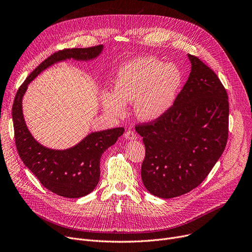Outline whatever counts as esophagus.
I'll return each instance as SVG.
<instances>
[{
	"mask_svg": "<svg viewBox=\"0 0 252 252\" xmlns=\"http://www.w3.org/2000/svg\"><path fill=\"white\" fill-rule=\"evenodd\" d=\"M125 138L127 139V140H136L138 138V136H137V134L135 133L134 130H130L129 129L125 134Z\"/></svg>",
	"mask_w": 252,
	"mask_h": 252,
	"instance_id": "esophagus-1",
	"label": "esophagus"
}]
</instances>
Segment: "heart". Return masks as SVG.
<instances>
[{
  "mask_svg": "<svg viewBox=\"0 0 252 252\" xmlns=\"http://www.w3.org/2000/svg\"><path fill=\"white\" fill-rule=\"evenodd\" d=\"M183 75L175 64H164L147 57L130 61L119 69L115 92H104L105 110L123 116L126 103H136L137 116L145 122L156 121L173 106L182 84Z\"/></svg>",
  "mask_w": 252,
  "mask_h": 252,
  "instance_id": "b5f03b06",
  "label": "heart"
}]
</instances>
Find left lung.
Wrapping results in <instances>:
<instances>
[{"mask_svg":"<svg viewBox=\"0 0 252 252\" xmlns=\"http://www.w3.org/2000/svg\"><path fill=\"white\" fill-rule=\"evenodd\" d=\"M188 57L191 72L174 105L156 121L136 126L145 145L144 186L166 199L199 186L228 141L227 91L206 64Z\"/></svg>","mask_w":252,"mask_h":252,"instance_id":"1","label":"left lung"}]
</instances>
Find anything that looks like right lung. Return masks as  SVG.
I'll return each mask as SVG.
<instances>
[{
    "label": "right lung",
    "mask_w": 252,
    "mask_h": 252,
    "mask_svg": "<svg viewBox=\"0 0 252 252\" xmlns=\"http://www.w3.org/2000/svg\"><path fill=\"white\" fill-rule=\"evenodd\" d=\"M103 45L90 48H73L58 51L44 60L28 76L18 89L12 106L14 137L18 154L23 163L49 191L66 198H79L96 188L100 179V159L105 150L112 146L125 128L115 127L89 134L75 146L55 150L39 144L25 125L22 113V97L29 84L54 63L74 59L88 61L98 57Z\"/></svg>",
    "instance_id": "obj_1"
}]
</instances>
